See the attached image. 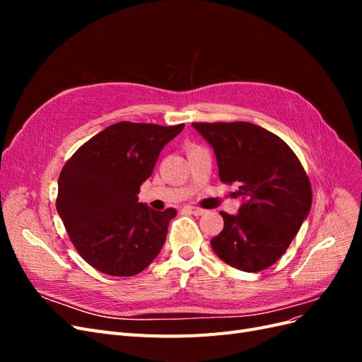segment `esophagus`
Listing matches in <instances>:
<instances>
[{
	"label": "esophagus",
	"mask_w": 362,
	"mask_h": 362,
	"mask_svg": "<svg viewBox=\"0 0 362 362\" xmlns=\"http://www.w3.org/2000/svg\"><path fill=\"white\" fill-rule=\"evenodd\" d=\"M185 210H189L194 216H202L206 213L204 208H199V206H185Z\"/></svg>",
	"instance_id": "34e87169"
}]
</instances>
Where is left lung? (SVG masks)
<instances>
[{
  "label": "left lung",
  "mask_w": 362,
  "mask_h": 362,
  "mask_svg": "<svg viewBox=\"0 0 362 362\" xmlns=\"http://www.w3.org/2000/svg\"><path fill=\"white\" fill-rule=\"evenodd\" d=\"M214 149L218 178L240 182L238 214L221 211L223 229L211 238L216 255L243 272H261L284 255L308 216L310 178L293 149L250 122H193Z\"/></svg>",
  "instance_id": "obj_1"
}]
</instances>
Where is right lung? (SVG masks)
I'll list each match as a JSON object with an SVG mask.
<instances>
[{"label":"right lung","instance_id":"right-lung-1","mask_svg":"<svg viewBox=\"0 0 362 362\" xmlns=\"http://www.w3.org/2000/svg\"><path fill=\"white\" fill-rule=\"evenodd\" d=\"M184 124L117 122L75 151L59 177L57 211L80 257L110 276H134L156 259L177 216L151 210L137 193L164 145Z\"/></svg>","mask_w":362,"mask_h":362}]
</instances>
